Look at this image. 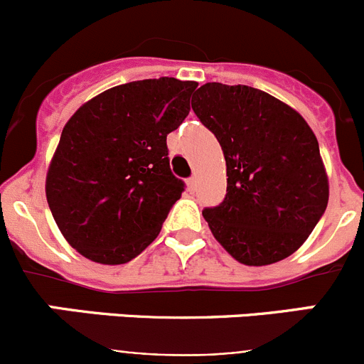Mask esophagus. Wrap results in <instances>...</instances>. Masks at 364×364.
Instances as JSON below:
<instances>
[{
	"label": "esophagus",
	"instance_id": "obj_1",
	"mask_svg": "<svg viewBox=\"0 0 364 364\" xmlns=\"http://www.w3.org/2000/svg\"><path fill=\"white\" fill-rule=\"evenodd\" d=\"M186 186H188L190 192H196V188H197V179H196V178H190L188 181H186Z\"/></svg>",
	"mask_w": 364,
	"mask_h": 364
}]
</instances>
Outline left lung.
<instances>
[{
	"instance_id": "8db88e82",
	"label": "left lung",
	"mask_w": 364,
	"mask_h": 364,
	"mask_svg": "<svg viewBox=\"0 0 364 364\" xmlns=\"http://www.w3.org/2000/svg\"><path fill=\"white\" fill-rule=\"evenodd\" d=\"M192 109L222 146L225 199L203 216L237 262L267 266L292 255L329 199L318 142L299 112L255 87L208 82Z\"/></svg>"
}]
</instances>
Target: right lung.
I'll return each mask as SVG.
<instances>
[{"instance_id":"add662e5","label":"right lung","mask_w":364,"mask_h":364,"mask_svg":"<svg viewBox=\"0 0 364 364\" xmlns=\"http://www.w3.org/2000/svg\"><path fill=\"white\" fill-rule=\"evenodd\" d=\"M196 87L174 77L134 80L97 95L67 121L46 196L80 255L116 266L156 240L185 190L171 172L167 135L188 116Z\"/></svg>"}]
</instances>
